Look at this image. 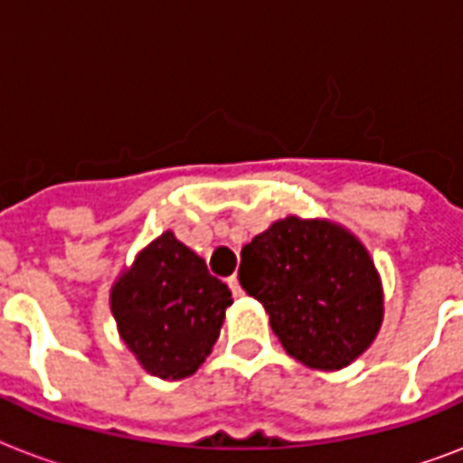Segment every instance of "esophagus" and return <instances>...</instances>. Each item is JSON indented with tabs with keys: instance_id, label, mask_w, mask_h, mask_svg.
<instances>
[{
	"instance_id": "obj_1",
	"label": "esophagus",
	"mask_w": 463,
	"mask_h": 463,
	"mask_svg": "<svg viewBox=\"0 0 463 463\" xmlns=\"http://www.w3.org/2000/svg\"><path fill=\"white\" fill-rule=\"evenodd\" d=\"M228 286H231L232 296H235V298H240V296H242V286H240V279H238V276L232 274L231 279H228Z\"/></svg>"
}]
</instances>
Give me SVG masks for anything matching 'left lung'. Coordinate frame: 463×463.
Returning <instances> with one entry per match:
<instances>
[{
    "mask_svg": "<svg viewBox=\"0 0 463 463\" xmlns=\"http://www.w3.org/2000/svg\"><path fill=\"white\" fill-rule=\"evenodd\" d=\"M240 257L242 288L264 305L286 353L309 370L348 367L380 334V271L358 235L341 223L286 216Z\"/></svg>",
    "mask_w": 463,
    "mask_h": 463,
    "instance_id": "8db88e82",
    "label": "left lung"
}]
</instances>
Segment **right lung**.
I'll list each match as a JSON object with an SVG mask.
<instances>
[{
	"instance_id": "obj_1",
	"label": "right lung",
	"mask_w": 463,
	"mask_h": 463,
	"mask_svg": "<svg viewBox=\"0 0 463 463\" xmlns=\"http://www.w3.org/2000/svg\"><path fill=\"white\" fill-rule=\"evenodd\" d=\"M228 305L231 288L173 231L139 250L110 288L119 338L158 380H187L202 367Z\"/></svg>"
}]
</instances>
